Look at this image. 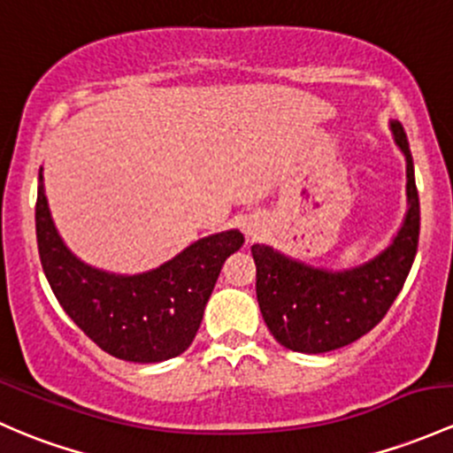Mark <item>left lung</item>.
Returning a JSON list of instances; mask_svg holds the SVG:
<instances>
[{
  "instance_id": "1",
  "label": "left lung",
  "mask_w": 453,
  "mask_h": 453,
  "mask_svg": "<svg viewBox=\"0 0 453 453\" xmlns=\"http://www.w3.org/2000/svg\"><path fill=\"white\" fill-rule=\"evenodd\" d=\"M390 127L406 156L408 212L402 230L382 254L354 269L327 271L266 245H251L260 312L273 339L287 349L323 354L358 341L382 321L411 273L421 211L408 136L402 123L393 121Z\"/></svg>"
}]
</instances>
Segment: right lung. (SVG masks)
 I'll list each match as a JSON object with an SVG mask.
<instances>
[{
	"label": "right lung",
	"mask_w": 453,
	"mask_h": 453,
	"mask_svg": "<svg viewBox=\"0 0 453 453\" xmlns=\"http://www.w3.org/2000/svg\"><path fill=\"white\" fill-rule=\"evenodd\" d=\"M36 242L56 299L90 341L114 358L163 363L188 349L223 263L245 239L239 230H227L193 242L147 273H108L66 250L38 171Z\"/></svg>",
	"instance_id": "1"
}]
</instances>
